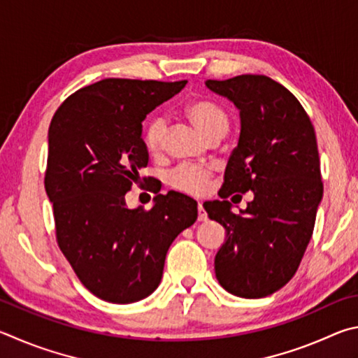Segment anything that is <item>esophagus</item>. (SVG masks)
I'll list each match as a JSON object with an SVG mask.
<instances>
[{
  "instance_id": "34e87169",
  "label": "esophagus",
  "mask_w": 358,
  "mask_h": 358,
  "mask_svg": "<svg viewBox=\"0 0 358 358\" xmlns=\"http://www.w3.org/2000/svg\"><path fill=\"white\" fill-rule=\"evenodd\" d=\"M206 220H208V214H206L203 204L198 203V222H206Z\"/></svg>"
}]
</instances>
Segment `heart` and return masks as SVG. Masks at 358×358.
Returning <instances> with one entry per match:
<instances>
[{"label": "heart", "mask_w": 358, "mask_h": 358, "mask_svg": "<svg viewBox=\"0 0 358 358\" xmlns=\"http://www.w3.org/2000/svg\"><path fill=\"white\" fill-rule=\"evenodd\" d=\"M185 116L198 127L209 140L223 138L229 129V117L220 105L208 99H196L185 106ZM168 125L162 116H155L146 124L143 130V143L148 152L152 157H160L166 149ZM212 178V168L182 165L176 168L169 174V185L173 189L190 193V195H201L206 192Z\"/></svg>", "instance_id": "b5f03b06"}]
</instances>
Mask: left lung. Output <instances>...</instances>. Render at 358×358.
I'll return each mask as SVG.
<instances>
[{"label":"left lung","instance_id":"1","mask_svg":"<svg viewBox=\"0 0 358 358\" xmlns=\"http://www.w3.org/2000/svg\"><path fill=\"white\" fill-rule=\"evenodd\" d=\"M206 86L241 115L239 143L218 192L222 201L203 204L210 220L227 229L215 275L234 296L261 299L294 277L315 229L324 192L315 127L296 96L266 75L208 80ZM247 191L254 199L233 215L229 195Z\"/></svg>","mask_w":358,"mask_h":358}]
</instances>
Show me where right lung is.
Segmentation results:
<instances>
[{
	"instance_id": "right-lung-1",
	"label": "right lung",
	"mask_w": 358,
	"mask_h": 358,
	"mask_svg": "<svg viewBox=\"0 0 358 358\" xmlns=\"http://www.w3.org/2000/svg\"><path fill=\"white\" fill-rule=\"evenodd\" d=\"M185 85L105 78L69 96L50 122L45 192L56 241L86 289L106 302L150 296L169 245L198 218L195 199L178 192L157 195L149 210L125 206L149 162L141 122Z\"/></svg>"
}]
</instances>
